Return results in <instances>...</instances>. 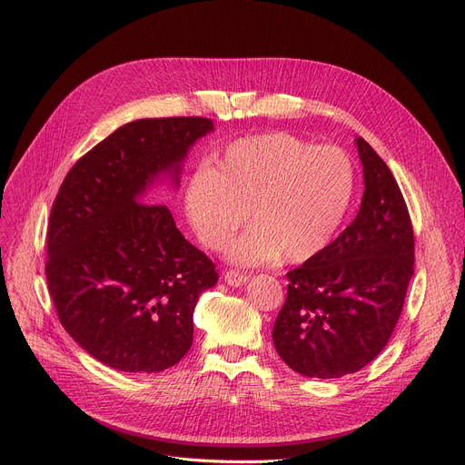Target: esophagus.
<instances>
[{"instance_id": "esophagus-1", "label": "esophagus", "mask_w": 465, "mask_h": 465, "mask_svg": "<svg viewBox=\"0 0 465 465\" xmlns=\"http://www.w3.org/2000/svg\"><path fill=\"white\" fill-rule=\"evenodd\" d=\"M223 280H224L230 287H242V285L248 282V278H246L244 274L237 272V271H228V272H224V274H223Z\"/></svg>"}]
</instances>
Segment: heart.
Wrapping results in <instances>:
<instances>
[{
    "mask_svg": "<svg viewBox=\"0 0 465 465\" xmlns=\"http://www.w3.org/2000/svg\"><path fill=\"white\" fill-rule=\"evenodd\" d=\"M353 189L344 151L269 132L233 142L210 169H198L185 185L183 210L210 250H223L246 219L250 228L228 250L235 264L303 262L339 233Z\"/></svg>",
    "mask_w": 465,
    "mask_h": 465,
    "instance_id": "heart-1",
    "label": "heart"
}]
</instances>
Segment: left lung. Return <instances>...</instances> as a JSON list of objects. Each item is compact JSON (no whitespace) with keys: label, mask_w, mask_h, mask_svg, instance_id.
<instances>
[{"label":"left lung","mask_w":465,"mask_h":465,"mask_svg":"<svg viewBox=\"0 0 465 465\" xmlns=\"http://www.w3.org/2000/svg\"><path fill=\"white\" fill-rule=\"evenodd\" d=\"M364 194L355 221L287 274L272 341L305 377L337 379L370 364L388 344L414 274V232L388 165L355 140Z\"/></svg>","instance_id":"8db88e82"}]
</instances>
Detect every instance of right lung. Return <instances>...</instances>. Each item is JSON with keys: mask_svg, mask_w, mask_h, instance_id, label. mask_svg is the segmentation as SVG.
Returning <instances> with one entry per match:
<instances>
[{"mask_svg": "<svg viewBox=\"0 0 465 465\" xmlns=\"http://www.w3.org/2000/svg\"><path fill=\"white\" fill-rule=\"evenodd\" d=\"M213 132L204 117L138 119L65 174L47 228L45 278L60 323L99 362L163 371L193 344V311L219 282L215 264L147 193L180 185L189 149Z\"/></svg>", "mask_w": 465, "mask_h": 465, "instance_id": "1", "label": "right lung"}]
</instances>
